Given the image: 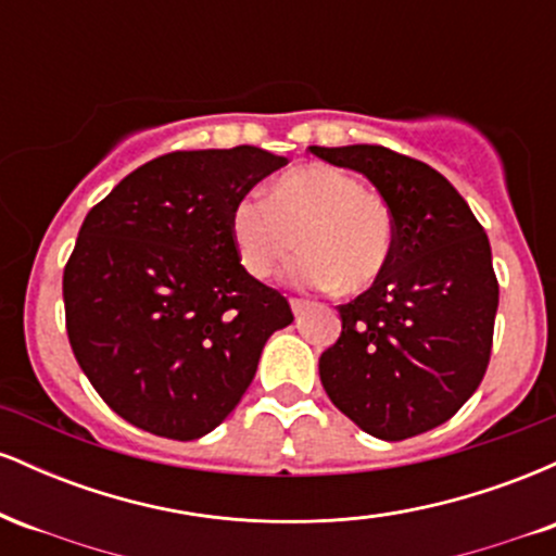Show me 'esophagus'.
I'll use <instances>...</instances> for the list:
<instances>
[{
	"label": "esophagus",
	"instance_id": "1",
	"mask_svg": "<svg viewBox=\"0 0 556 556\" xmlns=\"http://www.w3.org/2000/svg\"><path fill=\"white\" fill-rule=\"evenodd\" d=\"M290 308H292V314H295V318H298V316H303V311L308 308V303H305V300L292 298V300H290Z\"/></svg>",
	"mask_w": 556,
	"mask_h": 556
}]
</instances>
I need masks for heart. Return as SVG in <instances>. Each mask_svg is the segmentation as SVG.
<instances>
[{
    "label": "heart",
    "mask_w": 556,
    "mask_h": 556,
    "mask_svg": "<svg viewBox=\"0 0 556 556\" xmlns=\"http://www.w3.org/2000/svg\"><path fill=\"white\" fill-rule=\"evenodd\" d=\"M229 232L242 269L256 279H269L295 245L303 248L287 277L308 290H366L387 271L394 251L389 203L327 164L287 172L266 198L242 195Z\"/></svg>",
    "instance_id": "obj_1"
}]
</instances>
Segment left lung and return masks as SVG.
<instances>
[{
	"mask_svg": "<svg viewBox=\"0 0 556 556\" xmlns=\"http://www.w3.org/2000/svg\"><path fill=\"white\" fill-rule=\"evenodd\" d=\"M311 154L368 177L394 216L387 271L337 305L340 340L318 374L329 400L384 442L450 420L486 374L500 285L483 227L452 182L384 146H311Z\"/></svg>",
	"mask_w": 556,
	"mask_h": 556,
	"instance_id": "1",
	"label": "left lung"
}]
</instances>
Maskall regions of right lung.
Listing matches in <instances>:
<instances>
[{
	"instance_id": "obj_1",
	"label": "right lung",
	"mask_w": 556,
	"mask_h": 556,
	"mask_svg": "<svg viewBox=\"0 0 556 556\" xmlns=\"http://www.w3.org/2000/svg\"><path fill=\"white\" fill-rule=\"evenodd\" d=\"M285 164L256 146L172 151L88 212L62 279L67 337L127 424L180 442L214 431L292 324L229 232L235 203Z\"/></svg>"
}]
</instances>
